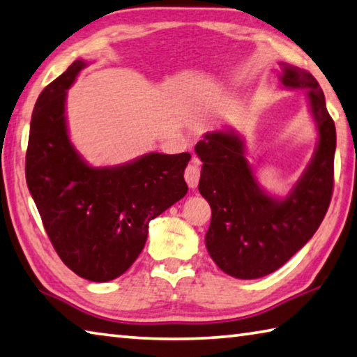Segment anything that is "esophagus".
Instances as JSON below:
<instances>
[{"instance_id":"esophagus-1","label":"esophagus","mask_w":357,"mask_h":357,"mask_svg":"<svg viewBox=\"0 0 357 357\" xmlns=\"http://www.w3.org/2000/svg\"><path fill=\"white\" fill-rule=\"evenodd\" d=\"M184 178H185L187 184H189L190 189H195V187L198 185V181H199V165H198V160L197 159H193L190 162V165L185 168Z\"/></svg>"}]
</instances>
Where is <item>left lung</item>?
I'll return each instance as SVG.
<instances>
[{"label":"left lung","instance_id":"1","mask_svg":"<svg viewBox=\"0 0 357 357\" xmlns=\"http://www.w3.org/2000/svg\"><path fill=\"white\" fill-rule=\"evenodd\" d=\"M286 89L306 90L319 144L287 197L265 192L246 159L242 135L232 128L204 134L195 146L203 162L198 190L211 204L206 248L229 276L256 280L282 267L315 234L334 187L335 126L323 90L309 71L282 63Z\"/></svg>","mask_w":357,"mask_h":357}]
</instances>
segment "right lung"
<instances>
[{
	"instance_id": "obj_1",
	"label": "right lung",
	"mask_w": 357,
	"mask_h": 357,
	"mask_svg": "<svg viewBox=\"0 0 357 357\" xmlns=\"http://www.w3.org/2000/svg\"><path fill=\"white\" fill-rule=\"evenodd\" d=\"M77 59L38 95L31 119L26 183L62 262L93 282L125 273L144 250L148 225L187 193L189 153H148L115 167L89 165L70 142L67 90Z\"/></svg>"
}]
</instances>
